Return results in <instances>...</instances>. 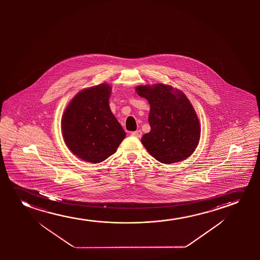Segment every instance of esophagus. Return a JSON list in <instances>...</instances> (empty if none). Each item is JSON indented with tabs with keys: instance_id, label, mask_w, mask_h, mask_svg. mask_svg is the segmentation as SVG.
<instances>
[{
	"instance_id": "1",
	"label": "esophagus",
	"mask_w": 260,
	"mask_h": 260,
	"mask_svg": "<svg viewBox=\"0 0 260 260\" xmlns=\"http://www.w3.org/2000/svg\"><path fill=\"white\" fill-rule=\"evenodd\" d=\"M132 135L133 136V137H135V138L140 139V138L142 137V132H141V131H137V132H132Z\"/></svg>"
}]
</instances>
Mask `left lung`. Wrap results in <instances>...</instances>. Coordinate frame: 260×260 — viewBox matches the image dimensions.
<instances>
[{"mask_svg": "<svg viewBox=\"0 0 260 260\" xmlns=\"http://www.w3.org/2000/svg\"><path fill=\"white\" fill-rule=\"evenodd\" d=\"M136 91L150 104L151 131L141 139L150 154L167 164L190 156L199 143L201 128L185 94L164 84L139 86Z\"/></svg>", "mask_w": 260, "mask_h": 260, "instance_id": "obj_1", "label": "left lung"}]
</instances>
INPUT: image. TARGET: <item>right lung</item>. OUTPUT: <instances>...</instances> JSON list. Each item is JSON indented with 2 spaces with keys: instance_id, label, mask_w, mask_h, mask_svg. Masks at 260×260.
<instances>
[{
  "instance_id": "right-lung-1",
  "label": "right lung",
  "mask_w": 260,
  "mask_h": 260,
  "mask_svg": "<svg viewBox=\"0 0 260 260\" xmlns=\"http://www.w3.org/2000/svg\"><path fill=\"white\" fill-rule=\"evenodd\" d=\"M111 87L103 83L82 90L62 118L68 148L82 160L99 164L116 152L126 136L109 107Z\"/></svg>"
}]
</instances>
